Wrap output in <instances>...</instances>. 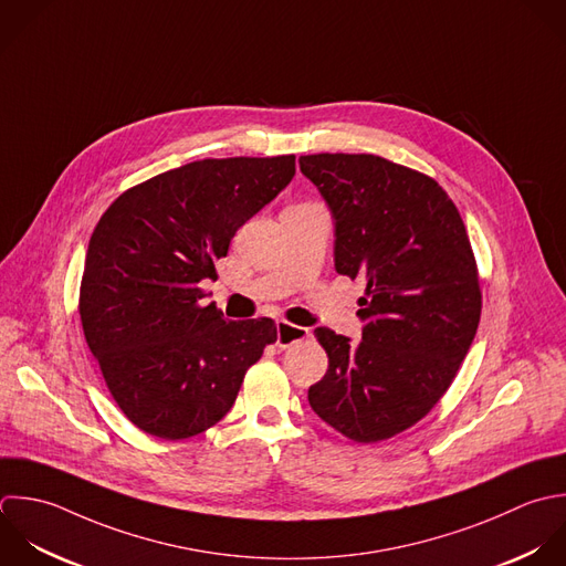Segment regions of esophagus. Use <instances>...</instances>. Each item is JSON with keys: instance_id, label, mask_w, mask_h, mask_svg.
<instances>
[{"instance_id": "obj_1", "label": "esophagus", "mask_w": 566, "mask_h": 566, "mask_svg": "<svg viewBox=\"0 0 566 566\" xmlns=\"http://www.w3.org/2000/svg\"><path fill=\"white\" fill-rule=\"evenodd\" d=\"M311 333L308 328H302V326H293L289 322H277V346L280 348H289L302 339H306Z\"/></svg>"}]
</instances>
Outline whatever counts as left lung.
<instances>
[{"label":"left lung","mask_w":566,"mask_h":566,"mask_svg":"<svg viewBox=\"0 0 566 566\" xmlns=\"http://www.w3.org/2000/svg\"><path fill=\"white\" fill-rule=\"evenodd\" d=\"M335 222V271L366 282L361 342L315 328L328 355L308 403L357 443L390 439L446 395L479 322L481 286L457 205L426 174L373 154L300 156Z\"/></svg>","instance_id":"1"}]
</instances>
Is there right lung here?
Instances as JSON below:
<instances>
[{
  "mask_svg": "<svg viewBox=\"0 0 566 566\" xmlns=\"http://www.w3.org/2000/svg\"><path fill=\"white\" fill-rule=\"evenodd\" d=\"M295 176V156L205 158L120 193L85 253L78 315L107 390L143 432L180 441L216 426L277 339L269 317L202 304L235 231Z\"/></svg>",
  "mask_w": 566,
  "mask_h": 566,
  "instance_id": "add662e5",
  "label": "right lung"
}]
</instances>
